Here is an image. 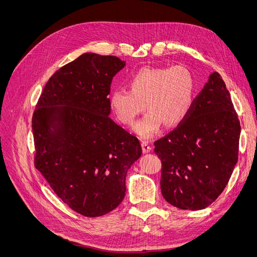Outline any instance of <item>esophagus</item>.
I'll list each match as a JSON object with an SVG mask.
<instances>
[{"label": "esophagus", "mask_w": 257, "mask_h": 257, "mask_svg": "<svg viewBox=\"0 0 257 257\" xmlns=\"http://www.w3.org/2000/svg\"><path fill=\"white\" fill-rule=\"evenodd\" d=\"M142 147H143V151L145 153H148V152L151 151V146H150V144L148 143V142H143L142 143Z\"/></svg>", "instance_id": "34e87169"}]
</instances>
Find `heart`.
Instances as JSON below:
<instances>
[{
  "label": "heart",
  "mask_w": 257,
  "mask_h": 257,
  "mask_svg": "<svg viewBox=\"0 0 257 257\" xmlns=\"http://www.w3.org/2000/svg\"><path fill=\"white\" fill-rule=\"evenodd\" d=\"M127 87L110 93V106L120 122L133 125L147 104L149 111L135 126L143 138L158 135L165 124L180 125L195 102V79L182 65L142 67L132 74Z\"/></svg>",
  "instance_id": "heart-1"
}]
</instances>
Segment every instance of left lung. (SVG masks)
Listing matches in <instances>:
<instances>
[{
	"label": "left lung",
	"instance_id": "left-lung-1",
	"mask_svg": "<svg viewBox=\"0 0 257 257\" xmlns=\"http://www.w3.org/2000/svg\"><path fill=\"white\" fill-rule=\"evenodd\" d=\"M240 122L219 73L210 74L182 124L154 143L161 191L179 209L201 210L227 185L239 151Z\"/></svg>",
	"mask_w": 257,
	"mask_h": 257
}]
</instances>
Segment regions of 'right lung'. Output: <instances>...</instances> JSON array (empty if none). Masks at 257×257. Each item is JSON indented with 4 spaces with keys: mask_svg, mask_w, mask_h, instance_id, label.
<instances>
[{
    "mask_svg": "<svg viewBox=\"0 0 257 257\" xmlns=\"http://www.w3.org/2000/svg\"><path fill=\"white\" fill-rule=\"evenodd\" d=\"M125 61L83 53L46 83L32 118L35 167L74 211L100 216L125 196L141 143L109 116L108 94Z\"/></svg>",
    "mask_w": 257,
    "mask_h": 257,
    "instance_id": "add662e5",
    "label": "right lung"
}]
</instances>
